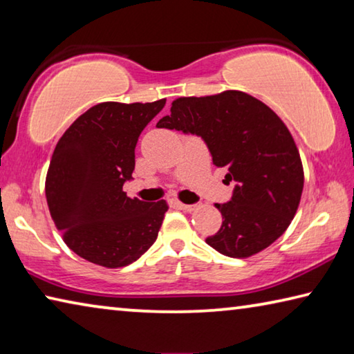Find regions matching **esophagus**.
<instances>
[{"instance_id": "34e87169", "label": "esophagus", "mask_w": 354, "mask_h": 354, "mask_svg": "<svg viewBox=\"0 0 354 354\" xmlns=\"http://www.w3.org/2000/svg\"><path fill=\"white\" fill-rule=\"evenodd\" d=\"M179 207H181L183 211H185V212H194L198 206H196V205H184V203H179Z\"/></svg>"}]
</instances>
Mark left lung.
I'll return each instance as SVG.
<instances>
[{
    "instance_id": "1",
    "label": "left lung",
    "mask_w": 354,
    "mask_h": 354,
    "mask_svg": "<svg viewBox=\"0 0 354 354\" xmlns=\"http://www.w3.org/2000/svg\"><path fill=\"white\" fill-rule=\"evenodd\" d=\"M158 128L201 136L212 160L236 183L231 201L215 205L221 227L206 239L218 253L245 259L284 234L301 200L304 171L295 140L270 107L241 91L181 97Z\"/></svg>"
}]
</instances>
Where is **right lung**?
I'll list each match as a JSON object with an SVG mask.
<instances>
[{"label": "right lung", "mask_w": 354, "mask_h": 354, "mask_svg": "<svg viewBox=\"0 0 354 354\" xmlns=\"http://www.w3.org/2000/svg\"><path fill=\"white\" fill-rule=\"evenodd\" d=\"M164 106L165 98L106 101L77 117L59 139L45 179L46 203L64 242L82 259L120 268L158 239L167 201L129 198L123 184L133 176L140 133Z\"/></svg>", "instance_id": "add662e5"}]
</instances>
